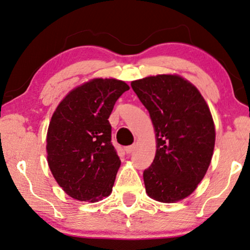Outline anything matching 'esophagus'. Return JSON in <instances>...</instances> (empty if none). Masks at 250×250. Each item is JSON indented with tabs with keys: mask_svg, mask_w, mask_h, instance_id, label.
<instances>
[{
	"mask_svg": "<svg viewBox=\"0 0 250 250\" xmlns=\"http://www.w3.org/2000/svg\"><path fill=\"white\" fill-rule=\"evenodd\" d=\"M133 149H135V145H131V146H126L125 148V150L126 154H131V152L133 151Z\"/></svg>",
	"mask_w": 250,
	"mask_h": 250,
	"instance_id": "34e87169",
	"label": "esophagus"
}]
</instances>
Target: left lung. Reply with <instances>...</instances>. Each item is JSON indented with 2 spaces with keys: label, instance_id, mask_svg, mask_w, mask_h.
Instances as JSON below:
<instances>
[{
  "label": "left lung",
  "instance_id": "8db88e82",
  "mask_svg": "<svg viewBox=\"0 0 250 250\" xmlns=\"http://www.w3.org/2000/svg\"><path fill=\"white\" fill-rule=\"evenodd\" d=\"M131 87L150 114L157 150L144 170L147 194L173 203L192 194L211 163L213 119L194 85L177 75L149 76Z\"/></svg>",
  "mask_w": 250,
  "mask_h": 250
}]
</instances>
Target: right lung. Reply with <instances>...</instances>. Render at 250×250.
<instances>
[{
	"mask_svg": "<svg viewBox=\"0 0 250 250\" xmlns=\"http://www.w3.org/2000/svg\"><path fill=\"white\" fill-rule=\"evenodd\" d=\"M129 88L114 78H94L70 91L51 117L48 165L73 199L96 202L112 192L121 161L111 143L107 119Z\"/></svg>",
	"mask_w": 250,
	"mask_h": 250,
	"instance_id": "obj_1",
	"label": "right lung"
}]
</instances>
